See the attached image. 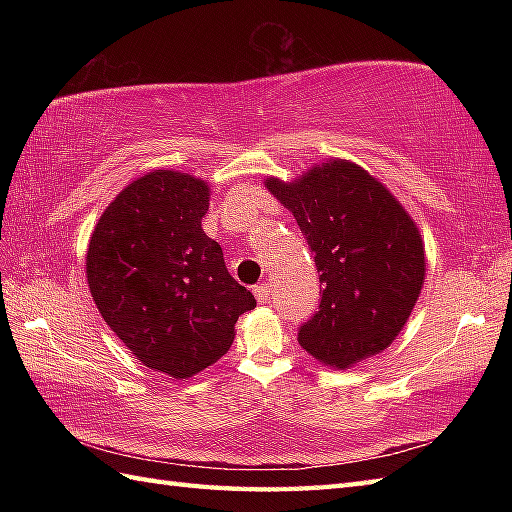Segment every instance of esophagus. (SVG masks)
Here are the masks:
<instances>
[{
    "label": "esophagus",
    "mask_w": 512,
    "mask_h": 512,
    "mask_svg": "<svg viewBox=\"0 0 512 512\" xmlns=\"http://www.w3.org/2000/svg\"><path fill=\"white\" fill-rule=\"evenodd\" d=\"M253 290H255L257 301H262V303H266L270 299V292H273V288H270L268 281H262V284H257Z\"/></svg>",
    "instance_id": "1"
}]
</instances>
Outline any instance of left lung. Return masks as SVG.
<instances>
[{"mask_svg": "<svg viewBox=\"0 0 512 512\" xmlns=\"http://www.w3.org/2000/svg\"><path fill=\"white\" fill-rule=\"evenodd\" d=\"M266 187L295 215L323 286L299 345L336 369L387 350L427 273L416 222L383 182L339 158L292 182L266 178Z\"/></svg>", "mask_w": 512, "mask_h": 512, "instance_id": "obj_1", "label": "left lung"}]
</instances>
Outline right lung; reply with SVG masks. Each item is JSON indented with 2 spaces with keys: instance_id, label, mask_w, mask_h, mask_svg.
Segmentation results:
<instances>
[{
  "instance_id": "obj_1",
  "label": "right lung",
  "mask_w": 512,
  "mask_h": 512,
  "mask_svg": "<svg viewBox=\"0 0 512 512\" xmlns=\"http://www.w3.org/2000/svg\"><path fill=\"white\" fill-rule=\"evenodd\" d=\"M209 193L189 173L149 171L103 211L85 259L105 323L140 363L178 380L220 361L239 314L257 306L202 231Z\"/></svg>"
}]
</instances>
